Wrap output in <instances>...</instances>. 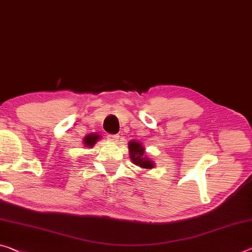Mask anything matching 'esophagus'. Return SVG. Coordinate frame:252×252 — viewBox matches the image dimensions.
Listing matches in <instances>:
<instances>
[{"label":"esophagus","instance_id":"obj_1","mask_svg":"<svg viewBox=\"0 0 252 252\" xmlns=\"http://www.w3.org/2000/svg\"><path fill=\"white\" fill-rule=\"evenodd\" d=\"M107 138H109V140H111L112 142H118L120 137L118 134H107Z\"/></svg>","mask_w":252,"mask_h":252}]
</instances>
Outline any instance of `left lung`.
Masks as SVG:
<instances>
[{
    "mask_svg": "<svg viewBox=\"0 0 252 252\" xmlns=\"http://www.w3.org/2000/svg\"><path fill=\"white\" fill-rule=\"evenodd\" d=\"M129 149H130V157L135 165L140 166L142 168L151 169L154 167V162L150 161L149 159L146 158L145 156V149L141 146V143L131 141L129 143Z\"/></svg>",
    "mask_w": 252,
    "mask_h": 252,
    "instance_id": "left-lung-1",
    "label": "left lung"
}]
</instances>
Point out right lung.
<instances>
[{
  "label": "right lung",
  "mask_w": 252,
  "mask_h": 252,
  "mask_svg": "<svg viewBox=\"0 0 252 252\" xmlns=\"http://www.w3.org/2000/svg\"><path fill=\"white\" fill-rule=\"evenodd\" d=\"M99 139V135L98 134H90L85 137V140H84V145L86 147H93L95 145V142H96Z\"/></svg>",
  "instance_id": "obj_1"
}]
</instances>
